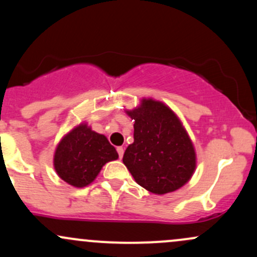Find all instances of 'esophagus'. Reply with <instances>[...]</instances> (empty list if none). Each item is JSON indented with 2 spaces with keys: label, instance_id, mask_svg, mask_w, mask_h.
Segmentation results:
<instances>
[{
  "label": "esophagus",
  "instance_id": "esophagus-1",
  "mask_svg": "<svg viewBox=\"0 0 257 257\" xmlns=\"http://www.w3.org/2000/svg\"><path fill=\"white\" fill-rule=\"evenodd\" d=\"M117 152H118V156H119V158H122V157H123V155H124V149H123L122 146L117 147Z\"/></svg>",
  "mask_w": 257,
  "mask_h": 257
}]
</instances>
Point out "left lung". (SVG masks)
Instances as JSON below:
<instances>
[{
	"label": "left lung",
	"instance_id": "1",
	"mask_svg": "<svg viewBox=\"0 0 257 257\" xmlns=\"http://www.w3.org/2000/svg\"><path fill=\"white\" fill-rule=\"evenodd\" d=\"M134 119V143L123 163L141 187L156 194L179 190L196 169V152L187 132L163 102L143 99L126 111Z\"/></svg>",
	"mask_w": 257,
	"mask_h": 257
}]
</instances>
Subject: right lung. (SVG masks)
Wrapping results in <instances>:
<instances>
[{"label": "right lung", "mask_w": 257, "mask_h": 257, "mask_svg": "<svg viewBox=\"0 0 257 257\" xmlns=\"http://www.w3.org/2000/svg\"><path fill=\"white\" fill-rule=\"evenodd\" d=\"M117 158L118 153L105 135L93 132L82 123L59 143L54 168L65 182L73 187H84L95 180L107 162Z\"/></svg>", "instance_id": "obj_1"}]
</instances>
